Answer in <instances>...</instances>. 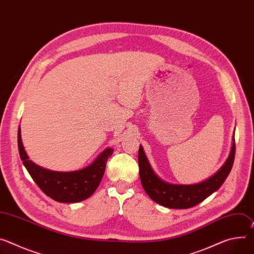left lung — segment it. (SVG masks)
Instances as JSON below:
<instances>
[{
	"label": "left lung",
	"mask_w": 254,
	"mask_h": 254,
	"mask_svg": "<svg viewBox=\"0 0 254 254\" xmlns=\"http://www.w3.org/2000/svg\"><path fill=\"white\" fill-rule=\"evenodd\" d=\"M235 151V139H233L231 152L217 173L202 182L184 186L168 183L159 178L153 171L143 147L140 146L137 158L142 186L147 194L157 203L169 209H189L198 204L221 188L232 169Z\"/></svg>",
	"instance_id": "1"
}]
</instances>
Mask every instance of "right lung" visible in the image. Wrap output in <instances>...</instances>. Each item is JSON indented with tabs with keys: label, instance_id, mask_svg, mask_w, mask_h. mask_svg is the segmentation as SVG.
Masks as SVG:
<instances>
[{
	"label": "right lung",
	"instance_id": "right-lung-1",
	"mask_svg": "<svg viewBox=\"0 0 254 254\" xmlns=\"http://www.w3.org/2000/svg\"><path fill=\"white\" fill-rule=\"evenodd\" d=\"M18 149L23 164L38 188L59 202H78L93 194L103 177L107 160L113 153L112 148L105 149L93 163L77 171H52L36 165L29 160L23 147L20 127L18 129Z\"/></svg>",
	"mask_w": 254,
	"mask_h": 254
}]
</instances>
